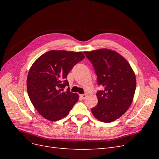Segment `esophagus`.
<instances>
[{
	"mask_svg": "<svg viewBox=\"0 0 159 159\" xmlns=\"http://www.w3.org/2000/svg\"><path fill=\"white\" fill-rule=\"evenodd\" d=\"M80 97L82 98L83 99H85L86 98L88 97V94L87 93H84V94H81L80 95Z\"/></svg>",
	"mask_w": 159,
	"mask_h": 159,
	"instance_id": "1",
	"label": "esophagus"
}]
</instances>
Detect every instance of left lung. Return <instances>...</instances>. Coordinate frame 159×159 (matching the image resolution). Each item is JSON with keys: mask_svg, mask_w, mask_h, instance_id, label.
<instances>
[{"mask_svg": "<svg viewBox=\"0 0 159 159\" xmlns=\"http://www.w3.org/2000/svg\"><path fill=\"white\" fill-rule=\"evenodd\" d=\"M91 61L103 90L97 93L98 105L91 109L99 121L110 123L125 113L133 102L136 77L131 66L121 54L107 48L84 52Z\"/></svg>", "mask_w": 159, "mask_h": 159, "instance_id": "8db88e82", "label": "left lung"}]
</instances>
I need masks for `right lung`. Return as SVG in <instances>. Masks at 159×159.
I'll return each instance as SVG.
<instances>
[{
	"mask_svg": "<svg viewBox=\"0 0 159 159\" xmlns=\"http://www.w3.org/2000/svg\"><path fill=\"white\" fill-rule=\"evenodd\" d=\"M81 52L50 50L34 62L28 71L27 91L32 105L42 116L56 121L70 113L79 95L71 93L66 78L72 68L84 59Z\"/></svg>",
	"mask_w": 159,
	"mask_h": 159,
	"instance_id": "obj_1",
	"label": "right lung"
}]
</instances>
